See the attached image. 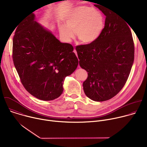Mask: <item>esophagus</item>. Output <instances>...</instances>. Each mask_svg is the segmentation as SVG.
Listing matches in <instances>:
<instances>
[{"mask_svg": "<svg viewBox=\"0 0 147 147\" xmlns=\"http://www.w3.org/2000/svg\"><path fill=\"white\" fill-rule=\"evenodd\" d=\"M74 53L76 55V56H77V51L76 49H74Z\"/></svg>", "mask_w": 147, "mask_h": 147, "instance_id": "34e87169", "label": "esophagus"}]
</instances>
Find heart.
<instances>
[{
    "instance_id": "heart-1",
    "label": "heart",
    "mask_w": 147,
    "mask_h": 147,
    "mask_svg": "<svg viewBox=\"0 0 147 147\" xmlns=\"http://www.w3.org/2000/svg\"><path fill=\"white\" fill-rule=\"evenodd\" d=\"M65 24L59 27L60 35L69 42L74 36V31L83 44H91L101 35L105 27L103 16L94 8L79 6L71 10L66 16Z\"/></svg>"
}]
</instances>
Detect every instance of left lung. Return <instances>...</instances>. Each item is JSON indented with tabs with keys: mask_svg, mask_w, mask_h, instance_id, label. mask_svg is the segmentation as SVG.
I'll return each mask as SVG.
<instances>
[{
	"mask_svg": "<svg viewBox=\"0 0 147 147\" xmlns=\"http://www.w3.org/2000/svg\"><path fill=\"white\" fill-rule=\"evenodd\" d=\"M95 6L106 16L104 29L94 42L76 49L80 67L88 72L84 91L90 99L102 102L124 86L134 62V44L129 26L117 13L99 4Z\"/></svg>",
	"mask_w": 147,
	"mask_h": 147,
	"instance_id": "obj_1",
	"label": "left lung"
}]
</instances>
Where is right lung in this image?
<instances>
[{
  "mask_svg": "<svg viewBox=\"0 0 147 147\" xmlns=\"http://www.w3.org/2000/svg\"><path fill=\"white\" fill-rule=\"evenodd\" d=\"M17 26L12 57L23 86L39 99L58 98L63 91L65 78L78 66L73 46L60 42L35 22L32 13Z\"/></svg>",
  "mask_w": 147,
  "mask_h": 147,
  "instance_id": "obj_1",
  "label": "right lung"
}]
</instances>
